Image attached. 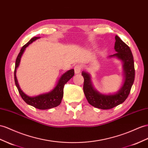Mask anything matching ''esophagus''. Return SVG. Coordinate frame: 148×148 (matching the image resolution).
Instances as JSON below:
<instances>
[{
  "instance_id": "esophagus-1",
  "label": "esophagus",
  "mask_w": 148,
  "mask_h": 148,
  "mask_svg": "<svg viewBox=\"0 0 148 148\" xmlns=\"http://www.w3.org/2000/svg\"><path fill=\"white\" fill-rule=\"evenodd\" d=\"M82 67L80 65H77L74 67V72L75 74H79L81 72Z\"/></svg>"
}]
</instances>
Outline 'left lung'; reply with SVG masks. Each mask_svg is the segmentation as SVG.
Listing matches in <instances>:
<instances>
[{"instance_id": "left-lung-1", "label": "left lung", "mask_w": 148, "mask_h": 148, "mask_svg": "<svg viewBox=\"0 0 148 148\" xmlns=\"http://www.w3.org/2000/svg\"><path fill=\"white\" fill-rule=\"evenodd\" d=\"M115 39L114 49L117 53L109 57H116L123 62L124 82L118 91L109 95L101 94L94 88L90 74L85 71L82 73L84 79L83 90L87 100L92 106L101 109H112L124 103L130 93L134 81V64L131 49L117 36Z\"/></svg>"}]
</instances>
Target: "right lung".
<instances>
[{
  "instance_id": "right-lung-1",
  "label": "right lung",
  "mask_w": 148,
  "mask_h": 148,
  "mask_svg": "<svg viewBox=\"0 0 148 148\" xmlns=\"http://www.w3.org/2000/svg\"><path fill=\"white\" fill-rule=\"evenodd\" d=\"M39 38L40 37H34L32 38V39L30 40L27 44H25L21 49V51L19 52V54H18L16 60V66H15L14 70V80L15 84L16 85L17 88L18 90V92H19L22 99L30 106H32L34 107L37 109L44 110V109H48L58 106L60 104V103H61L64 93V86L72 77L74 76V70L71 69L67 71L65 73L61 75V77L59 78L55 88L52 90H51L50 92L42 94H40V95H38L34 97H30L27 95H26L25 93H24L23 91L21 89L19 85L18 84V81L16 77L17 69L18 66H19L21 57L22 54H23L25 48L27 47L29 44L32 43L34 41L39 39Z\"/></svg>"
}]
</instances>
